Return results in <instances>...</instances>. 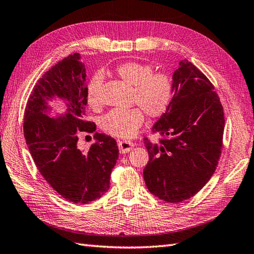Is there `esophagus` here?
Listing matches in <instances>:
<instances>
[{
    "label": "esophagus",
    "mask_w": 254,
    "mask_h": 254,
    "mask_svg": "<svg viewBox=\"0 0 254 254\" xmlns=\"http://www.w3.org/2000/svg\"><path fill=\"white\" fill-rule=\"evenodd\" d=\"M118 146H119V150L122 154H126V152H128L132 149V147L134 146V143L129 140H120L118 141Z\"/></svg>",
    "instance_id": "obj_1"
}]
</instances>
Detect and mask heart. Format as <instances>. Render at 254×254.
I'll return each mask as SVG.
<instances>
[{"mask_svg":"<svg viewBox=\"0 0 254 254\" xmlns=\"http://www.w3.org/2000/svg\"><path fill=\"white\" fill-rule=\"evenodd\" d=\"M115 73L128 85L133 86L132 104L139 107L127 109L114 108L103 117L102 128L117 137L128 138L136 134L143 126L145 114L150 118H159L167 113L173 96V84L170 76L163 72H154L150 64L139 62H126L115 68ZM104 76L96 72L86 86V102L91 108L102 105Z\"/></svg>","mask_w":254,"mask_h":254,"instance_id":"heart-1","label":"heart"}]
</instances>
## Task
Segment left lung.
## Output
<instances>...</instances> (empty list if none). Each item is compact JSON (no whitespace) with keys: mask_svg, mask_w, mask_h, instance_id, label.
<instances>
[{"mask_svg":"<svg viewBox=\"0 0 254 254\" xmlns=\"http://www.w3.org/2000/svg\"><path fill=\"white\" fill-rule=\"evenodd\" d=\"M173 97L154 127L161 138L144 137L149 160L144 169L148 190L167 202H181L207 184L223 147L224 111L214 86L187 60L173 73Z\"/></svg>","mask_w":254,"mask_h":254,"instance_id":"1","label":"left lung"}]
</instances>
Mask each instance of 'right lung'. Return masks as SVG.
I'll list each match as a JSON object with an SVG mask.
<instances>
[{
  "instance_id": "obj_1",
  "label": "right lung",
  "mask_w": 254,
  "mask_h": 254,
  "mask_svg": "<svg viewBox=\"0 0 254 254\" xmlns=\"http://www.w3.org/2000/svg\"><path fill=\"white\" fill-rule=\"evenodd\" d=\"M85 66L79 53L69 55L46 71L34 85L23 118V135L35 167L61 196L74 203H88L109 190L110 174L119 148L111 136L95 133L96 141L83 151L79 132L93 133L96 126L85 120ZM55 96L67 102L66 114L45 115L46 100Z\"/></svg>"
}]
</instances>
